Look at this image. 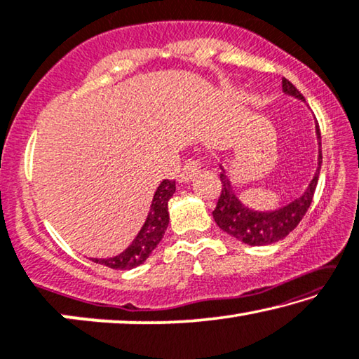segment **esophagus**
<instances>
[{
    "label": "esophagus",
    "mask_w": 359,
    "mask_h": 359,
    "mask_svg": "<svg viewBox=\"0 0 359 359\" xmlns=\"http://www.w3.org/2000/svg\"><path fill=\"white\" fill-rule=\"evenodd\" d=\"M198 170H200V164H198V161H195V159H190V161H187L185 165H184V169H182L180 174H179L180 184H185V182L194 179Z\"/></svg>",
    "instance_id": "34e87169"
}]
</instances>
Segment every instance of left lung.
Wrapping results in <instances>:
<instances>
[{
	"label": "left lung",
	"mask_w": 359,
	"mask_h": 359,
	"mask_svg": "<svg viewBox=\"0 0 359 359\" xmlns=\"http://www.w3.org/2000/svg\"><path fill=\"white\" fill-rule=\"evenodd\" d=\"M282 92L293 96L299 101H304L303 95L295 88V85L288 82L287 79H282ZM316 127V138L319 145L318 154V169L314 172V177L309 182L306 190L295 200L287 203L277 210L272 211H258L253 210L240 201L233 190V185L229 179L227 170L224 169L222 164H219L221 169V182L222 191L219 196L216 210L212 211V217L219 229L224 232L232 235L240 242L251 245V247H263V245H271L285 238L293 229H295L299 221H302L304 214H306L309 205H311L314 190H316L320 164H323V153H320V132L318 122L314 124Z\"/></svg>",
	"instance_id": "1"
}]
</instances>
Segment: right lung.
<instances>
[{
  "mask_svg": "<svg viewBox=\"0 0 359 359\" xmlns=\"http://www.w3.org/2000/svg\"><path fill=\"white\" fill-rule=\"evenodd\" d=\"M175 191V180H163L154 191L149 212L133 242L122 253L111 258H90L96 264L108 266L111 269H133L148 259L153 250L163 240L169 226L168 203Z\"/></svg>",
  "mask_w": 359,
  "mask_h": 359,
  "instance_id": "right-lung-1",
  "label": "right lung"
}]
</instances>
